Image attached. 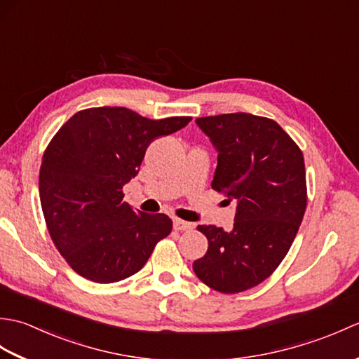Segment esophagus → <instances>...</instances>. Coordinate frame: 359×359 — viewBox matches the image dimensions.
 <instances>
[{"label":"esophagus","mask_w":359,"mask_h":359,"mask_svg":"<svg viewBox=\"0 0 359 359\" xmlns=\"http://www.w3.org/2000/svg\"><path fill=\"white\" fill-rule=\"evenodd\" d=\"M172 226H174L175 231H188V230H193V224L185 222V220H182V219H174Z\"/></svg>","instance_id":"esophagus-1"}]
</instances>
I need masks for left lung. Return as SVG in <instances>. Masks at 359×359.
Listing matches in <instances>:
<instances>
[{"label": "left lung", "instance_id": "1", "mask_svg": "<svg viewBox=\"0 0 359 359\" xmlns=\"http://www.w3.org/2000/svg\"><path fill=\"white\" fill-rule=\"evenodd\" d=\"M196 123L217 151L212 189L238 207L230 231L197 226L208 250L193 270L216 292L241 293L269 278L296 238L307 207L304 156L271 118L234 112Z\"/></svg>", "mask_w": 359, "mask_h": 359}]
</instances>
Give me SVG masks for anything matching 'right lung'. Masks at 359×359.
<instances>
[{"label":"right lung","instance_id":"1","mask_svg":"<svg viewBox=\"0 0 359 359\" xmlns=\"http://www.w3.org/2000/svg\"><path fill=\"white\" fill-rule=\"evenodd\" d=\"M189 121L102 106L74 114L53 135L40 168L41 208L57 250L80 276L98 284L133 276L171 233L170 217L134 211L121 189L149 143Z\"/></svg>","mask_w":359,"mask_h":359}]
</instances>
